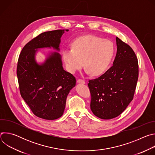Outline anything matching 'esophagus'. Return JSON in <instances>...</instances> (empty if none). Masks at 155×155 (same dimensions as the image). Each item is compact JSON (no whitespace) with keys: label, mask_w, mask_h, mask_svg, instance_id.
I'll list each match as a JSON object with an SVG mask.
<instances>
[{"label":"esophagus","mask_w":155,"mask_h":155,"mask_svg":"<svg viewBox=\"0 0 155 155\" xmlns=\"http://www.w3.org/2000/svg\"><path fill=\"white\" fill-rule=\"evenodd\" d=\"M77 83H78L84 84V83H85V81H84V80H82V79L79 78V79H78V80H77Z\"/></svg>","instance_id":"esophagus-1"}]
</instances>
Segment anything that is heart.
I'll use <instances>...</instances> for the list:
<instances>
[{"mask_svg": "<svg viewBox=\"0 0 155 155\" xmlns=\"http://www.w3.org/2000/svg\"><path fill=\"white\" fill-rule=\"evenodd\" d=\"M114 53L112 41L88 35L74 40L72 47L64 48L62 58L69 72L75 73L84 64L87 74L91 73L94 76H98L106 71Z\"/></svg>", "mask_w": 155, "mask_h": 155, "instance_id": "1", "label": "heart"}]
</instances>
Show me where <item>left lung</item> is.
<instances>
[{
  "mask_svg": "<svg viewBox=\"0 0 155 155\" xmlns=\"http://www.w3.org/2000/svg\"><path fill=\"white\" fill-rule=\"evenodd\" d=\"M117 52L113 65L90 80V107L94 115L109 120L119 116L133 99L139 77L137 58L132 48L116 38Z\"/></svg>",
  "mask_w": 155,
  "mask_h": 155,
  "instance_id": "8db88e82",
  "label": "left lung"
}]
</instances>
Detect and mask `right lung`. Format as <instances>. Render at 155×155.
Segmentation results:
<instances>
[{
	"label": "right lung",
	"instance_id": "add662e5",
	"mask_svg": "<svg viewBox=\"0 0 155 155\" xmlns=\"http://www.w3.org/2000/svg\"><path fill=\"white\" fill-rule=\"evenodd\" d=\"M68 29L43 32L29 41L19 54L16 74L21 97L37 117L45 120L61 117L75 77L62 68L61 55L54 52L45 62L35 61L37 49L53 47L59 50L61 37Z\"/></svg>",
	"mask_w": 155,
	"mask_h": 155
}]
</instances>
